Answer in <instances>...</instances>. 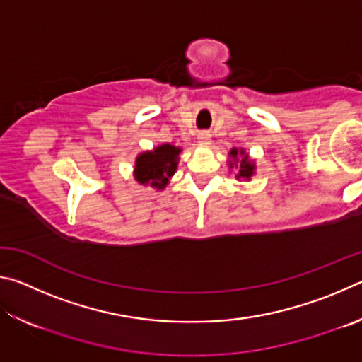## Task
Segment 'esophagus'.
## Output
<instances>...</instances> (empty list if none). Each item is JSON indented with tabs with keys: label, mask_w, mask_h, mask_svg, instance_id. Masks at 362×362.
I'll return each mask as SVG.
<instances>
[{
	"label": "esophagus",
	"mask_w": 362,
	"mask_h": 362,
	"mask_svg": "<svg viewBox=\"0 0 362 362\" xmlns=\"http://www.w3.org/2000/svg\"><path fill=\"white\" fill-rule=\"evenodd\" d=\"M198 140L201 145H209L211 144V134L209 132H199Z\"/></svg>",
	"instance_id": "34e87169"
}]
</instances>
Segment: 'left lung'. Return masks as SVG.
Here are the masks:
<instances>
[{
    "label": "left lung",
    "instance_id": "left-lung-1",
    "mask_svg": "<svg viewBox=\"0 0 362 362\" xmlns=\"http://www.w3.org/2000/svg\"><path fill=\"white\" fill-rule=\"evenodd\" d=\"M228 155L231 156V159L228 161L230 168H238L236 179L250 180V177L254 175L255 164H254V161H250L249 156H247V153L244 151V150L231 148Z\"/></svg>",
    "mask_w": 362,
    "mask_h": 362
}]
</instances>
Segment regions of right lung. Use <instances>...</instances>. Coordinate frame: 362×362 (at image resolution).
<instances>
[{"label":"right lung","mask_w":362,"mask_h":362,"mask_svg":"<svg viewBox=\"0 0 362 362\" xmlns=\"http://www.w3.org/2000/svg\"><path fill=\"white\" fill-rule=\"evenodd\" d=\"M182 148L170 144H163L151 151L140 153L136 159L134 177L142 185L156 189L166 188L169 179L175 174Z\"/></svg>","instance_id":"add662e5"}]
</instances>
